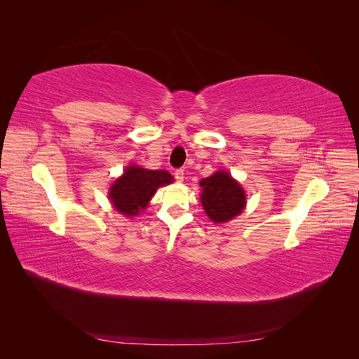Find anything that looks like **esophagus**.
<instances>
[{"label": "esophagus", "mask_w": 359, "mask_h": 359, "mask_svg": "<svg viewBox=\"0 0 359 359\" xmlns=\"http://www.w3.org/2000/svg\"><path fill=\"white\" fill-rule=\"evenodd\" d=\"M173 175H175L177 181H184V169H177L175 172H173Z\"/></svg>", "instance_id": "34e87169"}]
</instances>
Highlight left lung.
<instances>
[{"label":"left lung","mask_w":359,"mask_h":359,"mask_svg":"<svg viewBox=\"0 0 359 359\" xmlns=\"http://www.w3.org/2000/svg\"><path fill=\"white\" fill-rule=\"evenodd\" d=\"M201 187L203 210L214 223L229 222L244 210V190L227 172H215L201 181Z\"/></svg>","instance_id":"1"}]
</instances>
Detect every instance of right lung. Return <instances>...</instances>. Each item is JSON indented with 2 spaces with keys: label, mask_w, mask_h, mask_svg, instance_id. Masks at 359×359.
Instances as JSON below:
<instances>
[{
  "label": "right lung",
  "mask_w": 359,
  "mask_h": 359,
  "mask_svg": "<svg viewBox=\"0 0 359 359\" xmlns=\"http://www.w3.org/2000/svg\"><path fill=\"white\" fill-rule=\"evenodd\" d=\"M172 181V175L166 170L130 166L126 169L124 175L114 182L109 198L116 211L124 215H136L145 208L160 186H166Z\"/></svg>",
  "instance_id": "add662e5"
}]
</instances>
